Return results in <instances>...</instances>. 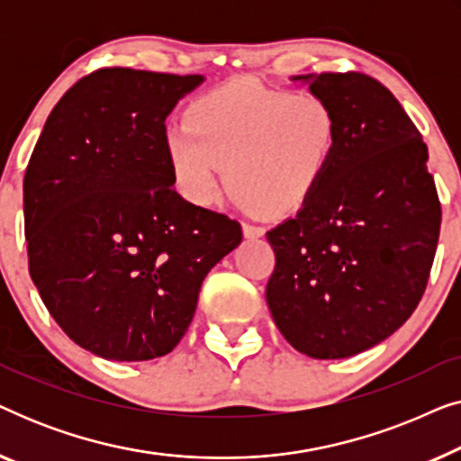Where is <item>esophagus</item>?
Listing matches in <instances>:
<instances>
[{
	"label": "esophagus",
	"instance_id": "obj_1",
	"mask_svg": "<svg viewBox=\"0 0 461 461\" xmlns=\"http://www.w3.org/2000/svg\"><path fill=\"white\" fill-rule=\"evenodd\" d=\"M264 230L262 226H254V224H243V235L245 239H258V237H264Z\"/></svg>",
	"mask_w": 461,
	"mask_h": 461
}]
</instances>
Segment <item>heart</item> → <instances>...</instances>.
Listing matches in <instances>:
<instances>
[{
  "mask_svg": "<svg viewBox=\"0 0 461 461\" xmlns=\"http://www.w3.org/2000/svg\"><path fill=\"white\" fill-rule=\"evenodd\" d=\"M163 142L176 186L193 205L213 203L226 163L239 207L289 213L312 199L330 172L339 122L317 94L239 79L194 100Z\"/></svg>",
  "mask_w": 461,
  "mask_h": 461,
  "instance_id": "obj_1",
  "label": "heart"
}]
</instances>
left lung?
<instances>
[{"label": "left lung", "mask_w": 461, "mask_h": 461, "mask_svg": "<svg viewBox=\"0 0 461 461\" xmlns=\"http://www.w3.org/2000/svg\"><path fill=\"white\" fill-rule=\"evenodd\" d=\"M339 122L319 191L267 232V302L283 338L312 358L369 350L411 317L430 275L440 203L428 147L399 100L363 73L295 75Z\"/></svg>", "instance_id": "8db88e82"}]
</instances>
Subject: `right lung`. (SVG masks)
I'll use <instances>...</instances> for the list:
<instances>
[{
	"label": "right lung",
	"instance_id": "right-lung-1",
	"mask_svg": "<svg viewBox=\"0 0 461 461\" xmlns=\"http://www.w3.org/2000/svg\"><path fill=\"white\" fill-rule=\"evenodd\" d=\"M203 75L100 68L50 113L24 174L29 273L81 348L150 361L191 325L241 226L174 191L166 119Z\"/></svg>",
	"mask_w": 461,
	"mask_h": 461
}]
</instances>
